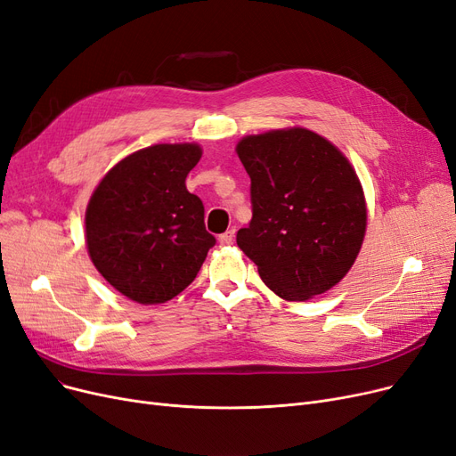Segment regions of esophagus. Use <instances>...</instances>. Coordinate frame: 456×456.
I'll return each mask as SVG.
<instances>
[{
  "label": "esophagus",
  "mask_w": 456,
  "mask_h": 456,
  "mask_svg": "<svg viewBox=\"0 0 456 456\" xmlns=\"http://www.w3.org/2000/svg\"><path fill=\"white\" fill-rule=\"evenodd\" d=\"M232 239H234V229H229L224 234H219L217 240H219V244H222V246H227V244L232 242Z\"/></svg>",
  "instance_id": "34e87169"
}]
</instances>
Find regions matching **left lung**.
<instances>
[{
	"label": "left lung",
	"mask_w": 456,
	"mask_h": 456,
	"mask_svg": "<svg viewBox=\"0 0 456 456\" xmlns=\"http://www.w3.org/2000/svg\"><path fill=\"white\" fill-rule=\"evenodd\" d=\"M249 175L251 222L237 244L285 300H308L338 283L366 231L361 182L342 151L295 127L239 142Z\"/></svg>",
	"instance_id": "1"
}]
</instances>
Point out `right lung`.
Segmentation results:
<instances>
[{"label":"right lung","mask_w":456,"mask_h":456,"mask_svg":"<svg viewBox=\"0 0 456 456\" xmlns=\"http://www.w3.org/2000/svg\"><path fill=\"white\" fill-rule=\"evenodd\" d=\"M197 144H156L112 167L86 210L90 257L116 291L161 305L199 274L216 244L202 200L185 190Z\"/></svg>","instance_id":"right-lung-1"}]
</instances>
